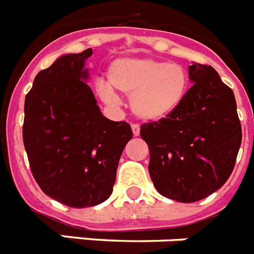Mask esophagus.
<instances>
[{
    "mask_svg": "<svg viewBox=\"0 0 254 254\" xmlns=\"http://www.w3.org/2000/svg\"><path fill=\"white\" fill-rule=\"evenodd\" d=\"M131 130H133L134 136L139 135V130H140L139 125H138V124H131Z\"/></svg>",
    "mask_w": 254,
    "mask_h": 254,
    "instance_id": "obj_1",
    "label": "esophagus"
}]
</instances>
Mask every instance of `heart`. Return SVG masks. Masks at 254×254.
Returning a JSON list of instances; mask_svg holds the SVG:
<instances>
[{
  "mask_svg": "<svg viewBox=\"0 0 254 254\" xmlns=\"http://www.w3.org/2000/svg\"><path fill=\"white\" fill-rule=\"evenodd\" d=\"M107 81L98 87L101 98L116 102L114 90L130 96L133 112L145 121L169 118L189 89L188 71L182 65L149 57H119L110 64Z\"/></svg>",
  "mask_w": 254,
  "mask_h": 254,
  "instance_id": "obj_1",
  "label": "heart"
}]
</instances>
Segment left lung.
I'll use <instances>...</instances> for the list:
<instances>
[{"label": "left lung", "instance_id": "1", "mask_svg": "<svg viewBox=\"0 0 254 254\" xmlns=\"http://www.w3.org/2000/svg\"><path fill=\"white\" fill-rule=\"evenodd\" d=\"M194 84L169 118L140 127L149 148V175L157 191L183 203L208 197L233 173L242 125L231 88L212 66L193 64Z\"/></svg>", "mask_w": 254, "mask_h": 254}]
</instances>
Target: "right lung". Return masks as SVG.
<instances>
[{"label": "right lung", "mask_w": 254, "mask_h": 254, "mask_svg": "<svg viewBox=\"0 0 254 254\" xmlns=\"http://www.w3.org/2000/svg\"><path fill=\"white\" fill-rule=\"evenodd\" d=\"M92 48L57 59L25 96L23 142L30 170L48 197L74 208L111 195L119 160L133 138L125 121L105 118L85 83Z\"/></svg>", "instance_id": "obj_1"}]
</instances>
